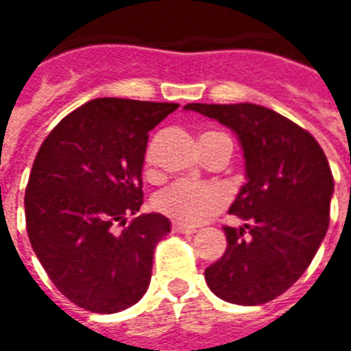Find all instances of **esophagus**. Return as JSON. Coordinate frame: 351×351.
I'll return each mask as SVG.
<instances>
[{
  "mask_svg": "<svg viewBox=\"0 0 351 351\" xmlns=\"http://www.w3.org/2000/svg\"><path fill=\"white\" fill-rule=\"evenodd\" d=\"M197 232L193 226H184V224H178V222H175L173 224V234H184V235H193Z\"/></svg>",
  "mask_w": 351,
  "mask_h": 351,
  "instance_id": "obj_1",
  "label": "esophagus"
}]
</instances>
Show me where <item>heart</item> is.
Listing matches in <instances>:
<instances>
[{
  "label": "heart",
  "instance_id": "1",
  "mask_svg": "<svg viewBox=\"0 0 351 351\" xmlns=\"http://www.w3.org/2000/svg\"><path fill=\"white\" fill-rule=\"evenodd\" d=\"M154 154H156V141L150 142L144 154V173L148 176L156 175ZM226 203L228 192L218 184L175 182L154 197V207L158 213L184 226H197L207 222L224 209Z\"/></svg>",
  "mask_w": 351,
  "mask_h": 351
}]
</instances>
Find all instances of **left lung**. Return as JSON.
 I'll use <instances>...</instances> for the list:
<instances>
[{"instance_id": "left-lung-1", "label": "left lung", "mask_w": 351, "mask_h": 351, "mask_svg": "<svg viewBox=\"0 0 351 351\" xmlns=\"http://www.w3.org/2000/svg\"><path fill=\"white\" fill-rule=\"evenodd\" d=\"M184 110L232 129L245 158L247 182L228 210L245 224L224 226L226 251L205 269V281L226 302H269L295 285L327 234L329 161L312 134L269 108L193 102Z\"/></svg>"}]
</instances>
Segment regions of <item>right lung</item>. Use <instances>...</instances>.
I'll use <instances>...</instances> for the list:
<instances>
[{
  "label": "right lung",
  "instance_id": "right-lung-1",
  "mask_svg": "<svg viewBox=\"0 0 351 351\" xmlns=\"http://www.w3.org/2000/svg\"><path fill=\"white\" fill-rule=\"evenodd\" d=\"M176 108L90 100L56 125L34 159L24 195L32 249L56 289L80 308L121 312L150 285L154 251L171 222L159 213L124 222L141 210L148 133Z\"/></svg>",
  "mask_w": 351,
  "mask_h": 351
}]
</instances>
